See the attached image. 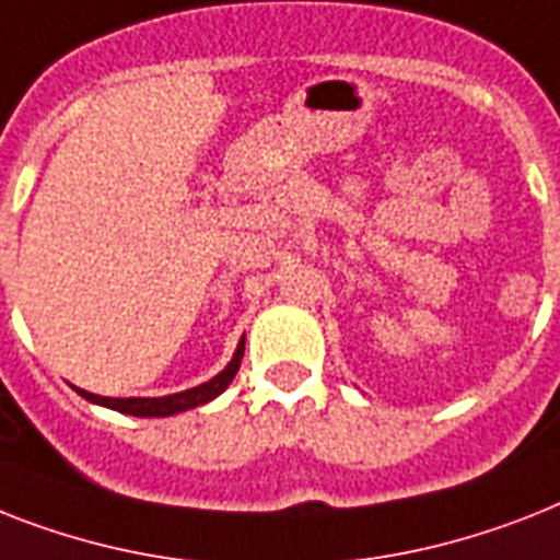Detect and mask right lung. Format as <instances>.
<instances>
[{
  "label": "right lung",
  "instance_id": "1",
  "mask_svg": "<svg viewBox=\"0 0 560 560\" xmlns=\"http://www.w3.org/2000/svg\"><path fill=\"white\" fill-rule=\"evenodd\" d=\"M241 357H244V339H241L238 351H235L233 362L221 371L218 376H212L209 383L198 385V388L180 390V394H172V397H129V399H112V397H97V394H89V390H80L89 402H97V406L115 408L120 413H131V417H170V413L186 411V408L203 406L209 399H215L226 385L233 383V376L238 374Z\"/></svg>",
  "mask_w": 560,
  "mask_h": 560
}]
</instances>
